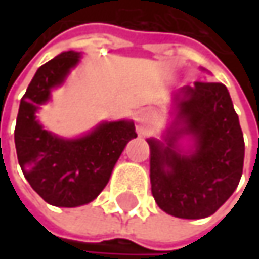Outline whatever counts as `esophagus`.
I'll use <instances>...</instances> for the list:
<instances>
[{
	"label": "esophagus",
	"instance_id": "1",
	"mask_svg": "<svg viewBox=\"0 0 259 259\" xmlns=\"http://www.w3.org/2000/svg\"><path fill=\"white\" fill-rule=\"evenodd\" d=\"M150 126H151V115L145 111L139 112L136 115V127L141 133H148L150 132Z\"/></svg>",
	"mask_w": 259,
	"mask_h": 259
}]
</instances>
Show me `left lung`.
Wrapping results in <instances>:
<instances>
[{"label":"left lung","instance_id":"1","mask_svg":"<svg viewBox=\"0 0 259 259\" xmlns=\"http://www.w3.org/2000/svg\"><path fill=\"white\" fill-rule=\"evenodd\" d=\"M174 126L165 141L148 139L151 193L157 205L181 219L211 216L231 196L243 174L244 139L227 87L199 82L174 96ZM194 139L183 153L177 141Z\"/></svg>","mask_w":259,"mask_h":259}]
</instances>
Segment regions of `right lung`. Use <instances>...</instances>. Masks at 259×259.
I'll use <instances>...</instances> for the list:
<instances>
[{
	"label": "right lung",
	"instance_id": "obj_1",
	"mask_svg": "<svg viewBox=\"0 0 259 259\" xmlns=\"http://www.w3.org/2000/svg\"><path fill=\"white\" fill-rule=\"evenodd\" d=\"M79 52L67 51L43 64L21 99L15 145L21 169L31 187L51 205L78 207L91 202L108 184L112 169L130 139L132 121L102 123L78 139H63L35 120L51 90L64 82L79 63Z\"/></svg>",
	"mask_w": 259,
	"mask_h": 259
}]
</instances>
